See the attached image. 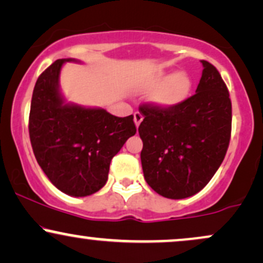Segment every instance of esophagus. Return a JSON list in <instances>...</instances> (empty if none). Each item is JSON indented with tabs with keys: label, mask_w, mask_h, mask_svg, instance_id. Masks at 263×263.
I'll use <instances>...</instances> for the list:
<instances>
[{
	"label": "esophagus",
	"mask_w": 263,
	"mask_h": 263,
	"mask_svg": "<svg viewBox=\"0 0 263 263\" xmlns=\"http://www.w3.org/2000/svg\"><path fill=\"white\" fill-rule=\"evenodd\" d=\"M134 119H135V125H136V127H138V126L141 125L142 120H143V115H142L141 112H135Z\"/></svg>",
	"instance_id": "esophagus-1"
}]
</instances>
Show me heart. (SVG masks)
Masks as SVG:
<instances>
[{"label": "heart", "instance_id": "b5f03b06", "mask_svg": "<svg viewBox=\"0 0 263 263\" xmlns=\"http://www.w3.org/2000/svg\"><path fill=\"white\" fill-rule=\"evenodd\" d=\"M192 80L184 71L172 73V71L159 70L142 84L141 90L144 92L153 91L152 101L156 106L165 108H174L182 105L189 98L192 91Z\"/></svg>", "mask_w": 263, "mask_h": 263}]
</instances>
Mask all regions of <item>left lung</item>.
<instances>
[{"mask_svg":"<svg viewBox=\"0 0 263 263\" xmlns=\"http://www.w3.org/2000/svg\"><path fill=\"white\" fill-rule=\"evenodd\" d=\"M195 93L179 106L143 105L138 134L142 170L162 197L184 199L210 182L224 161L231 135V101L221 75L206 60Z\"/></svg>","mask_w":263,"mask_h":263,"instance_id":"left-lung-1","label":"left lung"}]
</instances>
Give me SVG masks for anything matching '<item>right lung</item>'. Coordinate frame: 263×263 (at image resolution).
Wrapping results in <instances>:
<instances>
[{
    "instance_id": "obj_1",
    "label": "right lung",
    "mask_w": 263,
    "mask_h": 263,
    "mask_svg": "<svg viewBox=\"0 0 263 263\" xmlns=\"http://www.w3.org/2000/svg\"><path fill=\"white\" fill-rule=\"evenodd\" d=\"M73 58L58 59L39 75L29 112L33 152L45 176L70 197H87L107 182L110 163L136 134L134 116L66 102L60 71Z\"/></svg>"
}]
</instances>
